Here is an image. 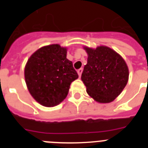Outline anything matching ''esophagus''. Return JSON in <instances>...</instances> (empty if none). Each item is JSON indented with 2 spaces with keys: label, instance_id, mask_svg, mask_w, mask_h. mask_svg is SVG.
I'll use <instances>...</instances> for the list:
<instances>
[{
  "label": "esophagus",
  "instance_id": "1",
  "mask_svg": "<svg viewBox=\"0 0 148 148\" xmlns=\"http://www.w3.org/2000/svg\"><path fill=\"white\" fill-rule=\"evenodd\" d=\"M77 72H78V75H79V77H81L82 72H83V69H82V68H80L79 70H78V71Z\"/></svg>",
  "mask_w": 148,
  "mask_h": 148
}]
</instances>
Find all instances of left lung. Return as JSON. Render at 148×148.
Listing matches in <instances>:
<instances>
[{"instance_id":"obj_1","label":"left lung","mask_w":148,"mask_h":148,"mask_svg":"<svg viewBox=\"0 0 148 148\" xmlns=\"http://www.w3.org/2000/svg\"><path fill=\"white\" fill-rule=\"evenodd\" d=\"M88 55L82 80L90 97L99 103H110L127 85L129 70L126 62L116 51L105 46L96 49L84 47Z\"/></svg>"}]
</instances>
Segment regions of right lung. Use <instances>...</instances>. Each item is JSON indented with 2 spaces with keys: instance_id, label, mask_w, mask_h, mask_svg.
<instances>
[{
  "instance_id": "obj_1",
  "label": "right lung",
  "mask_w": 148,
  "mask_h": 148,
  "mask_svg": "<svg viewBox=\"0 0 148 148\" xmlns=\"http://www.w3.org/2000/svg\"><path fill=\"white\" fill-rule=\"evenodd\" d=\"M29 92L45 107L58 105L67 95L70 86L78 75L66 58V48L51 44L30 56L24 70Z\"/></svg>"
}]
</instances>
